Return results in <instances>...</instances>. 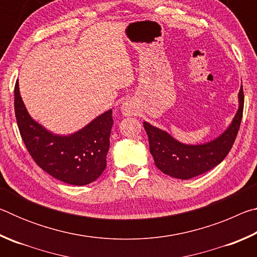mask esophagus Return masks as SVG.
<instances>
[{
  "label": "esophagus",
  "mask_w": 257,
  "mask_h": 257,
  "mask_svg": "<svg viewBox=\"0 0 257 257\" xmlns=\"http://www.w3.org/2000/svg\"><path fill=\"white\" fill-rule=\"evenodd\" d=\"M120 108L123 115H133L135 113V106L133 105V103L129 101H125L121 104Z\"/></svg>",
  "instance_id": "34e87169"
}]
</instances>
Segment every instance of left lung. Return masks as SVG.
Returning a JSON list of instances; mask_svg holds the SVG:
<instances>
[{
  "label": "left lung",
  "instance_id": "8db88e82",
  "mask_svg": "<svg viewBox=\"0 0 257 257\" xmlns=\"http://www.w3.org/2000/svg\"><path fill=\"white\" fill-rule=\"evenodd\" d=\"M238 111L229 127L219 137L204 144H184L169 133L145 121L144 128L149 136L150 152L158 169L165 175L186 180L203 175L222 162L231 150L240 127L243 110L242 85L238 94Z\"/></svg>",
  "mask_w": 257,
  "mask_h": 257
}]
</instances>
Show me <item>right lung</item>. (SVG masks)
I'll return each mask as SVG.
<instances>
[{
	"instance_id": "right-lung-1",
	"label": "right lung",
	"mask_w": 257,
	"mask_h": 257,
	"mask_svg": "<svg viewBox=\"0 0 257 257\" xmlns=\"http://www.w3.org/2000/svg\"><path fill=\"white\" fill-rule=\"evenodd\" d=\"M15 112L29 154L38 167L55 179L84 186L96 180L105 170L113 124L111 108L76 133L56 135L30 116L17 82Z\"/></svg>"
}]
</instances>
